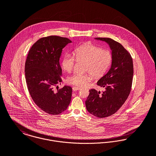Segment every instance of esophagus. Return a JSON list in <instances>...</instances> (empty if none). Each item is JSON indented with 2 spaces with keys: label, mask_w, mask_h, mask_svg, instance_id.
<instances>
[{
  "label": "esophagus",
  "mask_w": 156,
  "mask_h": 156,
  "mask_svg": "<svg viewBox=\"0 0 156 156\" xmlns=\"http://www.w3.org/2000/svg\"><path fill=\"white\" fill-rule=\"evenodd\" d=\"M80 88H79V87H74L73 88V90L74 91L79 90H80Z\"/></svg>",
  "instance_id": "esophagus-1"
}]
</instances>
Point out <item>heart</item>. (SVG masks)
<instances>
[{"label":"heart","mask_w":156,"mask_h":156,"mask_svg":"<svg viewBox=\"0 0 156 156\" xmlns=\"http://www.w3.org/2000/svg\"><path fill=\"white\" fill-rule=\"evenodd\" d=\"M75 58L69 54H66L61 61L64 71L70 73L77 61H84L81 73H75L67 78L69 84L83 87L92 79V74L95 78L105 75L111 65L113 56L109 50L102 49L92 43H87L77 47L74 51Z\"/></svg>","instance_id":"b5f03b06"}]
</instances>
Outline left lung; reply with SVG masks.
<instances>
[{"instance_id": "1", "label": "left lung", "mask_w": 156, "mask_h": 156, "mask_svg": "<svg viewBox=\"0 0 156 156\" xmlns=\"http://www.w3.org/2000/svg\"><path fill=\"white\" fill-rule=\"evenodd\" d=\"M96 39L108 43L113 56L111 69L97 82V85L105 90L100 92L90 89L85 101L87 111L101 118L116 113L127 99L132 86L133 64L130 53L121 44L109 38Z\"/></svg>"}]
</instances>
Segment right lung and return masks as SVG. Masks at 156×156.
Wrapping results in <instances>:
<instances>
[{"label": "right lung", "instance_id": "obj_1", "mask_svg": "<svg viewBox=\"0 0 156 156\" xmlns=\"http://www.w3.org/2000/svg\"><path fill=\"white\" fill-rule=\"evenodd\" d=\"M72 41L67 38L51 35L43 37L30 48L25 62V77L29 92L38 107L55 115L65 111L70 103L72 88H54L62 82L59 64L62 49ZM58 88V87H56Z\"/></svg>", "mask_w": 156, "mask_h": 156}]
</instances>
